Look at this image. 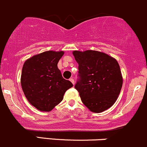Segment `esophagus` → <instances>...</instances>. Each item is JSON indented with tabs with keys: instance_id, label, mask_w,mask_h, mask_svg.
<instances>
[{
	"instance_id": "obj_1",
	"label": "esophagus",
	"mask_w": 147,
	"mask_h": 147,
	"mask_svg": "<svg viewBox=\"0 0 147 147\" xmlns=\"http://www.w3.org/2000/svg\"><path fill=\"white\" fill-rule=\"evenodd\" d=\"M69 80H70V81H71V82L73 84H75V81H74V79L73 78H71Z\"/></svg>"
}]
</instances>
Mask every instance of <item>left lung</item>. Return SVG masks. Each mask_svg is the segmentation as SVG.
I'll use <instances>...</instances> for the list:
<instances>
[{
	"label": "left lung",
	"mask_w": 147,
	"mask_h": 147,
	"mask_svg": "<svg viewBox=\"0 0 147 147\" xmlns=\"http://www.w3.org/2000/svg\"><path fill=\"white\" fill-rule=\"evenodd\" d=\"M78 63V81L75 88L83 104L91 111L101 113L117 101L123 78L118 62L103 52L74 51Z\"/></svg>",
	"instance_id": "8db88e82"
}]
</instances>
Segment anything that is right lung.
<instances>
[{
  "mask_svg": "<svg viewBox=\"0 0 147 147\" xmlns=\"http://www.w3.org/2000/svg\"><path fill=\"white\" fill-rule=\"evenodd\" d=\"M63 51H49L25 61L21 84L26 98L42 111H50L63 100L65 92L73 86L64 79L58 68Z\"/></svg>",
  "mask_w": 147,
  "mask_h": 147,
  "instance_id": "add662e5",
  "label": "right lung"
}]
</instances>
